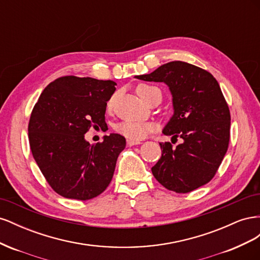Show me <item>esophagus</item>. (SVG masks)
Wrapping results in <instances>:
<instances>
[{"instance_id": "esophagus-1", "label": "esophagus", "mask_w": 260, "mask_h": 260, "mask_svg": "<svg viewBox=\"0 0 260 260\" xmlns=\"http://www.w3.org/2000/svg\"><path fill=\"white\" fill-rule=\"evenodd\" d=\"M140 144L139 141H135V140H127V145L128 146H133V145H138Z\"/></svg>"}]
</instances>
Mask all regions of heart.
<instances>
[{"label": "heart", "instance_id": "obj_1", "mask_svg": "<svg viewBox=\"0 0 260 260\" xmlns=\"http://www.w3.org/2000/svg\"><path fill=\"white\" fill-rule=\"evenodd\" d=\"M155 91L159 90L157 89L156 86L148 84H140L137 88L138 95L144 101H146L151 96ZM112 102L113 99L109 100L108 106L112 105ZM116 130L125 138L139 141L144 139L148 135L149 131L152 130V124L142 120H124L116 125Z\"/></svg>", "mask_w": 260, "mask_h": 260}]
</instances>
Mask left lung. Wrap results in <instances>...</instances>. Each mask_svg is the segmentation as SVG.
<instances>
[{
  "label": "left lung",
  "instance_id": "obj_1",
  "mask_svg": "<svg viewBox=\"0 0 260 260\" xmlns=\"http://www.w3.org/2000/svg\"><path fill=\"white\" fill-rule=\"evenodd\" d=\"M136 78L168 86L174 114L162 133L181 139L176 147L159 143L161 157L152 167L153 176L176 193L205 185L217 172L230 140V111L218 81L206 70L180 60Z\"/></svg>",
  "mask_w": 260,
  "mask_h": 260
}]
</instances>
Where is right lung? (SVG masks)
Instances as JSON below:
<instances>
[{"mask_svg":"<svg viewBox=\"0 0 260 260\" xmlns=\"http://www.w3.org/2000/svg\"><path fill=\"white\" fill-rule=\"evenodd\" d=\"M116 82L66 76L51 82L31 113L29 143L53 190L66 199L96 198L111 183L125 139L117 133L90 144L84 135L103 127Z\"/></svg>","mask_w":260,"mask_h":260,"instance_id":"obj_1","label":"right lung"}]
</instances>
